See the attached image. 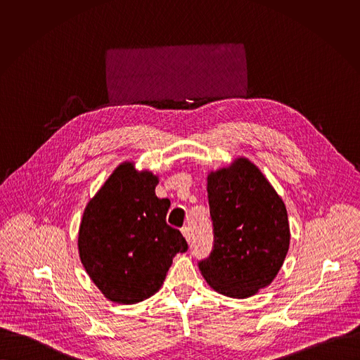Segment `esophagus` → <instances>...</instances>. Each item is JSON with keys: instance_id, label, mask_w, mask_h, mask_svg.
<instances>
[{"instance_id": "1", "label": "esophagus", "mask_w": 360, "mask_h": 360, "mask_svg": "<svg viewBox=\"0 0 360 360\" xmlns=\"http://www.w3.org/2000/svg\"><path fill=\"white\" fill-rule=\"evenodd\" d=\"M181 233H183V236L186 237V240L190 243V241H191V233H190V227L184 226V227L181 229Z\"/></svg>"}]
</instances>
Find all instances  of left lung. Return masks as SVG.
Masks as SVG:
<instances>
[{
    "instance_id": "obj_1",
    "label": "left lung",
    "mask_w": 360,
    "mask_h": 360,
    "mask_svg": "<svg viewBox=\"0 0 360 360\" xmlns=\"http://www.w3.org/2000/svg\"><path fill=\"white\" fill-rule=\"evenodd\" d=\"M207 201L213 247L198 267L217 292L252 297L274 280L288 252L285 205L245 158L207 176Z\"/></svg>"
}]
</instances>
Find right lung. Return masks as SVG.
<instances>
[{"instance_id":"add662e5","label":"right lung","mask_w":360,"mask_h":360,"mask_svg":"<svg viewBox=\"0 0 360 360\" xmlns=\"http://www.w3.org/2000/svg\"><path fill=\"white\" fill-rule=\"evenodd\" d=\"M158 177L123 163L87 204L79 230L82 263L103 291L119 304L141 302L160 288L176 254L188 244L166 223L170 206L158 198Z\"/></svg>"}]
</instances>
